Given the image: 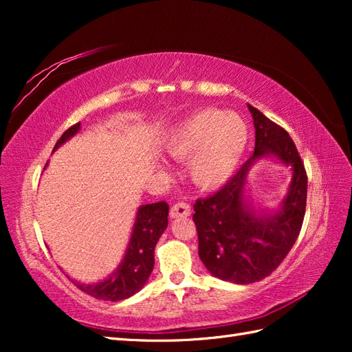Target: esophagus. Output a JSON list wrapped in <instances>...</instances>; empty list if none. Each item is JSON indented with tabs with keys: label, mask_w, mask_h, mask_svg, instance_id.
<instances>
[{
	"label": "esophagus",
	"mask_w": 352,
	"mask_h": 352,
	"mask_svg": "<svg viewBox=\"0 0 352 352\" xmlns=\"http://www.w3.org/2000/svg\"><path fill=\"white\" fill-rule=\"evenodd\" d=\"M190 214V206L188 203H177L170 208V218H180V216H189Z\"/></svg>",
	"instance_id": "1"
}]
</instances>
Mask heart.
Wrapping results in <instances>:
<instances>
[{
  "label": "heart",
  "mask_w": 352,
  "mask_h": 352,
  "mask_svg": "<svg viewBox=\"0 0 352 352\" xmlns=\"http://www.w3.org/2000/svg\"><path fill=\"white\" fill-rule=\"evenodd\" d=\"M248 144V126L236 113L207 109L177 126L166 142V151L189 162V175L201 189L226 184Z\"/></svg>",
  "instance_id": "1"
}]
</instances>
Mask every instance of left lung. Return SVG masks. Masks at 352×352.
I'll list each match as a JSON object with an SVG mask.
<instances>
[{"instance_id": "left-lung-1", "label": "left lung", "mask_w": 352, "mask_h": 352, "mask_svg": "<svg viewBox=\"0 0 352 352\" xmlns=\"http://www.w3.org/2000/svg\"><path fill=\"white\" fill-rule=\"evenodd\" d=\"M248 109L256 126L254 154L218 192L193 204L201 261L212 275L236 284L263 280L280 266L300 236L307 201V174L289 133ZM267 155L294 170L280 210L271 215L257 214L244 198L249 168Z\"/></svg>"}]
</instances>
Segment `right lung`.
<instances>
[{"label":"right lung","mask_w":352,"mask_h":352,"mask_svg":"<svg viewBox=\"0 0 352 352\" xmlns=\"http://www.w3.org/2000/svg\"><path fill=\"white\" fill-rule=\"evenodd\" d=\"M78 130L80 122L69 126L62 134V138L57 140L54 151L66 140L76 136ZM168 213L169 206L164 201L140 206L136 221H134L131 239L129 246H126V252L121 265L116 267V271L107 280L95 284H85L71 278L69 280L81 292L96 298V300L116 302L133 296L144 287L148 276L153 272L154 248L162 233L168 227Z\"/></svg>","instance_id":"right-lung-1"}]
</instances>
